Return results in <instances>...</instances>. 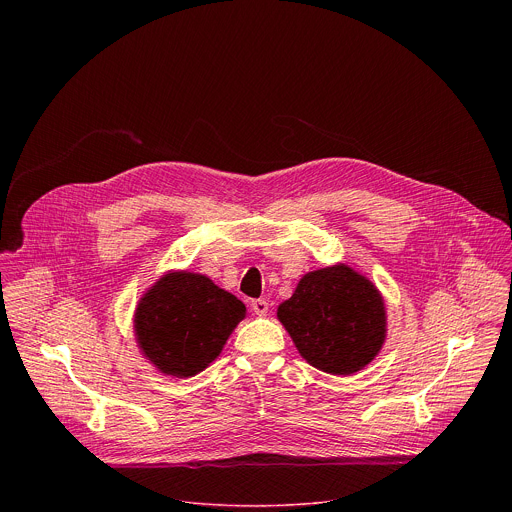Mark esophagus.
Masks as SVG:
<instances>
[{
    "label": "esophagus",
    "mask_w": 512,
    "mask_h": 512,
    "mask_svg": "<svg viewBox=\"0 0 512 512\" xmlns=\"http://www.w3.org/2000/svg\"><path fill=\"white\" fill-rule=\"evenodd\" d=\"M251 310H253L257 316H265L267 310H269V304H267L263 298H259V300H253V302H251Z\"/></svg>",
    "instance_id": "esophagus-1"
}]
</instances>
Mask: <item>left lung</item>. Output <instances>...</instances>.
Listing matches in <instances>:
<instances>
[{
  "mask_svg": "<svg viewBox=\"0 0 512 512\" xmlns=\"http://www.w3.org/2000/svg\"><path fill=\"white\" fill-rule=\"evenodd\" d=\"M277 318L312 367L330 375L367 367L387 332L381 294L346 265L304 275Z\"/></svg>",
  "mask_w": 512,
  "mask_h": 512,
  "instance_id": "obj_1",
  "label": "left lung"
}]
</instances>
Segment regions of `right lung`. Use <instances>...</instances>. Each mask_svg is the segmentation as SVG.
<instances>
[{
  "label": "right lung",
  "mask_w": 512,
  "mask_h": 512,
  "mask_svg": "<svg viewBox=\"0 0 512 512\" xmlns=\"http://www.w3.org/2000/svg\"><path fill=\"white\" fill-rule=\"evenodd\" d=\"M245 304L198 273H168L139 300L135 336L143 354L172 377H194L221 354Z\"/></svg>",
  "instance_id": "add662e5"
}]
</instances>
